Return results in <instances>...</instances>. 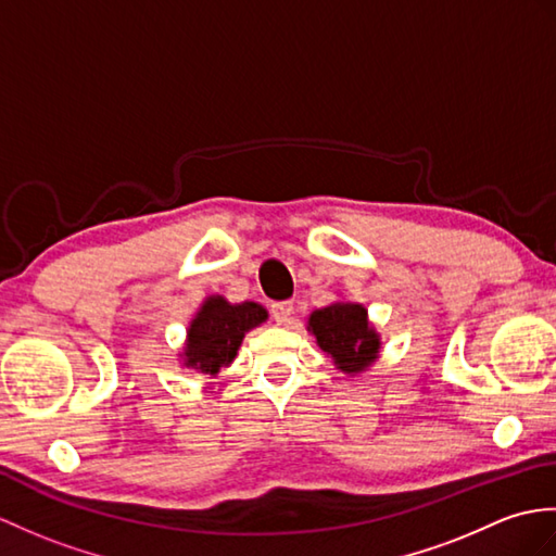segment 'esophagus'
Wrapping results in <instances>:
<instances>
[{
	"instance_id": "esophagus-1",
	"label": "esophagus",
	"mask_w": 556,
	"mask_h": 556,
	"mask_svg": "<svg viewBox=\"0 0 556 556\" xmlns=\"http://www.w3.org/2000/svg\"><path fill=\"white\" fill-rule=\"evenodd\" d=\"M273 319L279 321V325H287V321L293 317V303L291 301H279V303H273Z\"/></svg>"
}]
</instances>
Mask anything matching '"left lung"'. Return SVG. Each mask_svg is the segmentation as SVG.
Here are the masks:
<instances>
[{
    "label": "left lung",
    "mask_w": 556,
    "mask_h": 556,
    "mask_svg": "<svg viewBox=\"0 0 556 556\" xmlns=\"http://www.w3.org/2000/svg\"><path fill=\"white\" fill-rule=\"evenodd\" d=\"M307 331H313L317 345L345 374L365 371L379 357L381 339L359 303L341 301L315 309L307 319Z\"/></svg>",
    "instance_id": "left-lung-1"
}]
</instances>
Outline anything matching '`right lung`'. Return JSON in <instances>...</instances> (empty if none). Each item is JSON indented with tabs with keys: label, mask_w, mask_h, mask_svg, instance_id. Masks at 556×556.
I'll return each mask as SVG.
<instances>
[{
	"label": "right lung",
	"mask_w": 556,
	"mask_h": 556,
	"mask_svg": "<svg viewBox=\"0 0 556 556\" xmlns=\"http://www.w3.org/2000/svg\"><path fill=\"white\" fill-rule=\"evenodd\" d=\"M265 319L267 309L253 301L231 305L223 295H208L187 329L185 367L215 377L237 357L243 337Z\"/></svg>",
	"instance_id": "1"
}]
</instances>
